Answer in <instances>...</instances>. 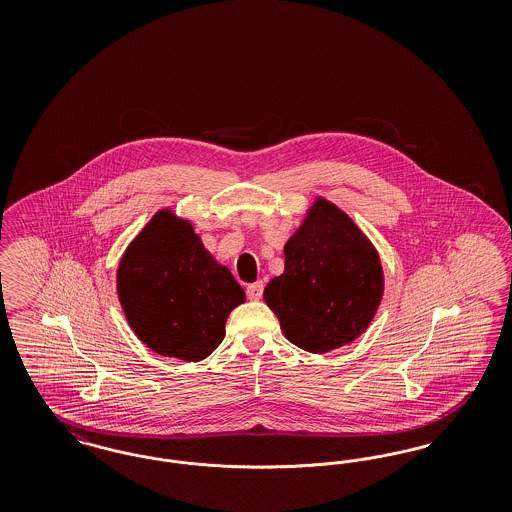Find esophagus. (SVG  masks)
<instances>
[{"label": "esophagus", "mask_w": 512, "mask_h": 512, "mask_svg": "<svg viewBox=\"0 0 512 512\" xmlns=\"http://www.w3.org/2000/svg\"><path fill=\"white\" fill-rule=\"evenodd\" d=\"M263 290H265V284L259 280V282H255V284H249L245 292H247V297H249V299L257 301V299H261V297H263Z\"/></svg>", "instance_id": "obj_1"}]
</instances>
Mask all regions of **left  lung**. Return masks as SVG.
I'll use <instances>...</instances> for the list:
<instances>
[{"mask_svg":"<svg viewBox=\"0 0 512 512\" xmlns=\"http://www.w3.org/2000/svg\"><path fill=\"white\" fill-rule=\"evenodd\" d=\"M284 255V274L265 288L284 336L309 353L361 336L378 309L384 280L374 247L351 219L318 199Z\"/></svg>","mask_w":512,"mask_h":512,"instance_id":"obj_1","label":"left lung"}]
</instances>
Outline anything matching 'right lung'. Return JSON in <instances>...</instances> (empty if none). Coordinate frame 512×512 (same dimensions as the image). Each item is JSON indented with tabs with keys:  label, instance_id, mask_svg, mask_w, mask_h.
Listing matches in <instances>:
<instances>
[{
	"label": "right lung",
	"instance_id": "obj_1",
	"mask_svg": "<svg viewBox=\"0 0 512 512\" xmlns=\"http://www.w3.org/2000/svg\"><path fill=\"white\" fill-rule=\"evenodd\" d=\"M117 292L136 336L159 355L201 361L224 338L242 286L203 249L194 228L161 211L126 249Z\"/></svg>",
	"mask_w": 512,
	"mask_h": 512
}]
</instances>
